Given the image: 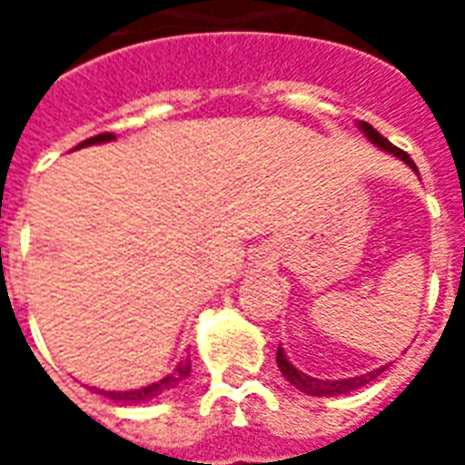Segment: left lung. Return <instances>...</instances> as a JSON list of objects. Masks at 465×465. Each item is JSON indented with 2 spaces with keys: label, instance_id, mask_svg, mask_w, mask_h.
I'll return each mask as SVG.
<instances>
[{
  "label": "left lung",
  "instance_id": "obj_1",
  "mask_svg": "<svg viewBox=\"0 0 465 465\" xmlns=\"http://www.w3.org/2000/svg\"><path fill=\"white\" fill-rule=\"evenodd\" d=\"M361 129H363V134L369 136V142H373L376 146H381L383 152H391L393 156H399L401 162H406L413 169V172L419 173V169H416V163L411 162V156L406 152H401L399 146H393V143L386 139V136H381L371 124L361 122ZM276 363H279V369H282L283 379L289 381L292 386H296L299 391H303V393H309V396H341V393H351V391L361 389V386H366V383H371V381L376 379V376H381L383 371H386V366L383 369H376L371 371V373H363V376H353V379H339V381H322V379H313V376H306L303 371L293 369L292 363H289V359L283 356L282 346H279V351H276Z\"/></svg>",
  "mask_w": 465,
  "mask_h": 465
}]
</instances>
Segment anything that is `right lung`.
<instances>
[{
    "label": "right lung",
    "instance_id": "1",
    "mask_svg": "<svg viewBox=\"0 0 465 465\" xmlns=\"http://www.w3.org/2000/svg\"><path fill=\"white\" fill-rule=\"evenodd\" d=\"M112 139H114V134H109V132L96 134V136H92V139H86V142L79 143L76 149H82V146H92V143L112 142ZM189 371H192V361L183 359V361H179V366L173 369V373H169L166 379L156 381V383H152V386H143V389H134V391H102L99 389V393L112 401H122V403H142V401H152V399H156V396L166 393L169 389H173L179 381L189 376Z\"/></svg>",
    "mask_w": 465,
    "mask_h": 465
}]
</instances>
